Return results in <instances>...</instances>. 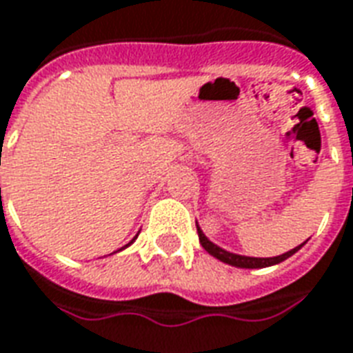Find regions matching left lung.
I'll return each instance as SVG.
<instances>
[{
  "label": "left lung",
  "instance_id": "1",
  "mask_svg": "<svg viewBox=\"0 0 353 353\" xmlns=\"http://www.w3.org/2000/svg\"><path fill=\"white\" fill-rule=\"evenodd\" d=\"M196 230H198V239H200V245H202L203 249L210 252L211 256L216 258V260H221V262L228 263L232 268H241V270H262V268H270V265H276V263L284 262V260H288L290 256H294L297 250L301 249L305 243L301 245H297L296 249L288 250V252H284V254H279V256H271V258H256V256H245V254H236V252H230V250L223 249V247H219L215 243L211 241L210 237L205 236L202 232V228L198 226L196 223Z\"/></svg>",
  "mask_w": 353,
  "mask_h": 353
}]
</instances>
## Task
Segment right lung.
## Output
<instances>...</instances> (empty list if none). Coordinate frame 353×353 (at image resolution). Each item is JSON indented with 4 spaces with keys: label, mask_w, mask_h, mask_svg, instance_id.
<instances>
[{
    "label": "right lung",
    "mask_w": 353,
    "mask_h": 353,
    "mask_svg": "<svg viewBox=\"0 0 353 353\" xmlns=\"http://www.w3.org/2000/svg\"><path fill=\"white\" fill-rule=\"evenodd\" d=\"M138 234H140V232H138ZM138 234H137V236H134V237H132V239H130V241H129V243H127V245H125V247H121V249H117V250H116V252H121V250H125V249H127V247H130V245H132V243L137 241V237H138ZM116 252H112V254H116Z\"/></svg>",
    "instance_id": "add662e5"
}]
</instances>
